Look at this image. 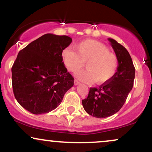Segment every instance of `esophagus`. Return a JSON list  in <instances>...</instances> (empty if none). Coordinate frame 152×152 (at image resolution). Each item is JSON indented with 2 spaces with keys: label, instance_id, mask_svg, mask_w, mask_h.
I'll return each instance as SVG.
<instances>
[{
  "label": "esophagus",
  "instance_id": "1",
  "mask_svg": "<svg viewBox=\"0 0 152 152\" xmlns=\"http://www.w3.org/2000/svg\"><path fill=\"white\" fill-rule=\"evenodd\" d=\"M79 83H80V82L77 81V80H76V79L74 80V85H75V86H77V85L79 84Z\"/></svg>",
  "mask_w": 152,
  "mask_h": 152
}]
</instances>
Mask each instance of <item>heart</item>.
Wrapping results in <instances>:
<instances>
[{
  "label": "heart",
  "mask_w": 152,
  "mask_h": 152,
  "mask_svg": "<svg viewBox=\"0 0 152 152\" xmlns=\"http://www.w3.org/2000/svg\"><path fill=\"white\" fill-rule=\"evenodd\" d=\"M76 51L66 48L62 52L63 61L69 71L76 73L86 63L87 69L76 74L80 81L104 84L112 79L118 69L116 55L105 44L93 39L82 41L74 46Z\"/></svg>",
  "instance_id": "heart-1"
}]
</instances>
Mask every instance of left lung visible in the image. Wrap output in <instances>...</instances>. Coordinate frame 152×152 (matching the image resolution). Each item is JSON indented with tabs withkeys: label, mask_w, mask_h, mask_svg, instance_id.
<instances>
[{
	"label": "left lung",
	"mask_w": 152,
	"mask_h": 152,
	"mask_svg": "<svg viewBox=\"0 0 152 152\" xmlns=\"http://www.w3.org/2000/svg\"><path fill=\"white\" fill-rule=\"evenodd\" d=\"M108 39L118 58L117 71L109 82L99 88H91L87 98L82 100L85 111L96 118L112 116L121 109L135 78V68L128 50L114 39Z\"/></svg>",
	"instance_id": "left-lung-1"
}]
</instances>
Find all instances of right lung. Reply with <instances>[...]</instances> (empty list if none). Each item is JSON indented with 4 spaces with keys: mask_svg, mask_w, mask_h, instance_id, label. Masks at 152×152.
I'll return each mask as SVG.
<instances>
[{
    "mask_svg": "<svg viewBox=\"0 0 152 152\" xmlns=\"http://www.w3.org/2000/svg\"><path fill=\"white\" fill-rule=\"evenodd\" d=\"M72 42L67 36L46 34L19 51L12 66L15 98L34 114L48 113L61 103L74 86L63 62L62 52Z\"/></svg>",
    "mask_w": 152,
    "mask_h": 152,
    "instance_id": "right-lung-1",
    "label": "right lung"
}]
</instances>
